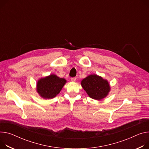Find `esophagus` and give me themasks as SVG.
Returning a JSON list of instances; mask_svg holds the SVG:
<instances>
[{
  "label": "esophagus",
  "instance_id": "obj_1",
  "mask_svg": "<svg viewBox=\"0 0 149 149\" xmlns=\"http://www.w3.org/2000/svg\"><path fill=\"white\" fill-rule=\"evenodd\" d=\"M71 81H73V82H75V81H76V77L71 78Z\"/></svg>",
  "mask_w": 149,
  "mask_h": 149
}]
</instances>
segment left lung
Returning <instances> with one entry per match:
<instances>
[{
  "label": "left lung",
  "mask_w": 149,
  "mask_h": 149,
  "mask_svg": "<svg viewBox=\"0 0 149 149\" xmlns=\"http://www.w3.org/2000/svg\"><path fill=\"white\" fill-rule=\"evenodd\" d=\"M81 84L89 97L95 100H101L105 97L110 90L107 81L97 75L88 76L82 80Z\"/></svg>",
  "instance_id": "8db88e82"
}]
</instances>
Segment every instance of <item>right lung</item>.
<instances>
[{
	"mask_svg": "<svg viewBox=\"0 0 149 149\" xmlns=\"http://www.w3.org/2000/svg\"><path fill=\"white\" fill-rule=\"evenodd\" d=\"M65 83L64 78L52 74L38 81L37 90L42 97L52 99L59 93Z\"/></svg>",
	"mask_w": 149,
	"mask_h": 149,
	"instance_id": "add662e5",
	"label": "right lung"
}]
</instances>
